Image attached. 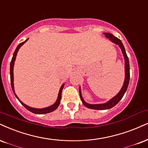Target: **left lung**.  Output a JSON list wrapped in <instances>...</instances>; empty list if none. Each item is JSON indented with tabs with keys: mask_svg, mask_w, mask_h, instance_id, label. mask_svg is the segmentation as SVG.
Segmentation results:
<instances>
[{
	"mask_svg": "<svg viewBox=\"0 0 148 148\" xmlns=\"http://www.w3.org/2000/svg\"><path fill=\"white\" fill-rule=\"evenodd\" d=\"M106 38H108L112 42L116 44V45H119V47L121 49L122 53H123V58H124L125 60V79H124V82L122 86L121 90H119V92L115 96L113 97L112 99L108 100L107 102L103 103H97V104H91V103H88L87 102L84 101V99H83L82 95V91L81 88L79 86V95L80 98H81L82 103L86 107L90 109H94V110H108V109H110L111 108L114 107V106L117 104L119 101L122 99L123 95H124L125 92H126L127 86L129 84V81H130V64H129V60L128 58H127L126 52H125L124 46H123V43L121 41V40L118 39L117 38L115 37L114 36H113L112 34H110V33H103Z\"/></svg>",
	"mask_w": 148,
	"mask_h": 148,
	"instance_id": "left-lung-1",
	"label": "left lung"
}]
</instances>
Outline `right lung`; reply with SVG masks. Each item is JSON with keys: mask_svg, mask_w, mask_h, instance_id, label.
<instances>
[{"mask_svg": "<svg viewBox=\"0 0 148 148\" xmlns=\"http://www.w3.org/2000/svg\"><path fill=\"white\" fill-rule=\"evenodd\" d=\"M29 39V38H28ZM28 39H27L26 40L23 42L20 43L19 45H18V47H16L15 51L14 53V55H13V58L12 59V61H11L10 63V77H11V85H12V88L13 90V92H14V95H15L16 97L18 99V101L21 102V103L23 106L25 108L27 109L28 110H29L30 112H32L33 113H35V114H47V113H49L53 111H54L55 110L58 108V107L59 106L60 103V100H61V97H62V91L63 90L64 86V84H63L60 87V90H59V93H58V96L57 98V100H56V102L53 103V104L50 106L46 107V108H33V107H30L29 106H27L26 104L23 103V101L20 100L19 98L18 97V96L16 95V94L15 93V90H14V62L16 60V56H17L18 51L19 50L20 48L23 46V45L25 44L26 42L28 40Z\"/></svg>", "mask_w": 148, "mask_h": 148, "instance_id": "obj_1", "label": "right lung"}]
</instances>
